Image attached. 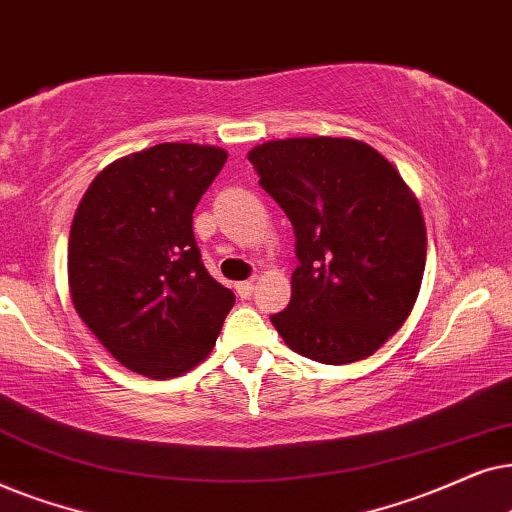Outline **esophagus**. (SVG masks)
<instances>
[{"instance_id": "esophagus-1", "label": "esophagus", "mask_w": 512, "mask_h": 512, "mask_svg": "<svg viewBox=\"0 0 512 512\" xmlns=\"http://www.w3.org/2000/svg\"><path fill=\"white\" fill-rule=\"evenodd\" d=\"M252 290H255V281H243V283H236V292L241 299H248L252 295Z\"/></svg>"}]
</instances>
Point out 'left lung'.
<instances>
[{
	"instance_id": "8db88e82",
	"label": "left lung",
	"mask_w": 512,
	"mask_h": 512,
	"mask_svg": "<svg viewBox=\"0 0 512 512\" xmlns=\"http://www.w3.org/2000/svg\"><path fill=\"white\" fill-rule=\"evenodd\" d=\"M248 161L297 238L290 304L271 316L278 335L316 363L372 356L403 327L424 278L417 196L391 161L353 138L269 140Z\"/></svg>"
}]
</instances>
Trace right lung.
Returning a JSON list of instances; mask_svg holds the SVG:
<instances>
[{"mask_svg": "<svg viewBox=\"0 0 512 512\" xmlns=\"http://www.w3.org/2000/svg\"><path fill=\"white\" fill-rule=\"evenodd\" d=\"M227 152L163 142L95 175L70 229L72 304L128 370L180 377L208 358L236 297L208 274L192 213Z\"/></svg>", "mask_w": 512, "mask_h": 512, "instance_id": "obj_1", "label": "right lung"}]
</instances>
